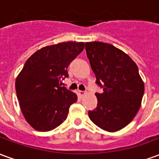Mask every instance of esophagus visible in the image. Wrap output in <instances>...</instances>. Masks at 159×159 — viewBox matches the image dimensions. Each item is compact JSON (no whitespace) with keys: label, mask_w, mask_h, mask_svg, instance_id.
I'll return each mask as SVG.
<instances>
[{"label":"esophagus","mask_w":159,"mask_h":159,"mask_svg":"<svg viewBox=\"0 0 159 159\" xmlns=\"http://www.w3.org/2000/svg\"><path fill=\"white\" fill-rule=\"evenodd\" d=\"M86 93H87L86 91H82V90H79V91H78V94H79L81 97H83L85 94H86Z\"/></svg>","instance_id":"esophagus-1"}]
</instances>
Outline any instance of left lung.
<instances>
[{
  "label": "left lung",
  "instance_id": "8db88e82",
  "mask_svg": "<svg viewBox=\"0 0 159 159\" xmlns=\"http://www.w3.org/2000/svg\"><path fill=\"white\" fill-rule=\"evenodd\" d=\"M88 59L103 93H96L97 107L89 111L91 121L100 129L115 132L133 120L144 94V83L136 64L111 44L85 43Z\"/></svg>",
  "mask_w": 159,
  "mask_h": 159
}]
</instances>
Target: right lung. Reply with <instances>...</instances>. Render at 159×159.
Wrapping results in <instances>:
<instances>
[{"instance_id":"obj_1","label":"right lung","mask_w":159,"mask_h":159,"mask_svg":"<svg viewBox=\"0 0 159 159\" xmlns=\"http://www.w3.org/2000/svg\"><path fill=\"white\" fill-rule=\"evenodd\" d=\"M84 48L83 42H67L42 48L27 59L15 83L23 115L38 131H50L66 119L76 93L62 86L67 68Z\"/></svg>"}]
</instances>
